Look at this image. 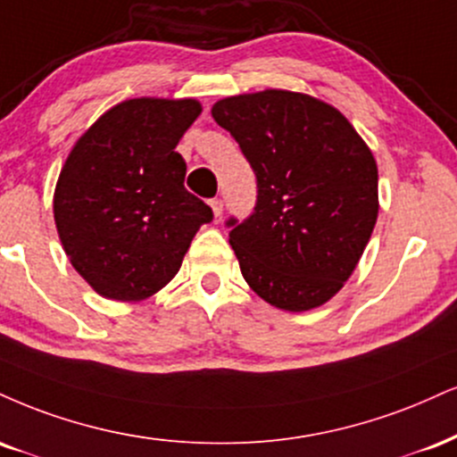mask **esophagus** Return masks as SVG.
<instances>
[{
    "mask_svg": "<svg viewBox=\"0 0 457 457\" xmlns=\"http://www.w3.org/2000/svg\"><path fill=\"white\" fill-rule=\"evenodd\" d=\"M211 208H212V214L214 217H221V212H223V202L221 200H211Z\"/></svg>",
    "mask_w": 457,
    "mask_h": 457,
    "instance_id": "1",
    "label": "esophagus"
}]
</instances>
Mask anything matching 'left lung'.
Instances as JSON below:
<instances>
[{
  "mask_svg": "<svg viewBox=\"0 0 457 457\" xmlns=\"http://www.w3.org/2000/svg\"><path fill=\"white\" fill-rule=\"evenodd\" d=\"M211 112L257 176L255 212L229 221L245 281L274 309H319L349 281L375 229L370 146L338 108L309 93H240Z\"/></svg>",
  "mask_w": 457,
  "mask_h": 457,
  "instance_id": "8db88e82",
  "label": "left lung"
}]
</instances>
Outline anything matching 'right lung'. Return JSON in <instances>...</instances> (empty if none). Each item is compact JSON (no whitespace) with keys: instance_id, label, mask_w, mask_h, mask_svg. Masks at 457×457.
<instances>
[{"instance_id":"add662e5","label":"right lung","mask_w":457,"mask_h":457,"mask_svg":"<svg viewBox=\"0 0 457 457\" xmlns=\"http://www.w3.org/2000/svg\"><path fill=\"white\" fill-rule=\"evenodd\" d=\"M200 112L194 97H134L71 146L54 185V225L74 270L102 298L155 295L212 219L185 189L187 163L174 151Z\"/></svg>"}]
</instances>
